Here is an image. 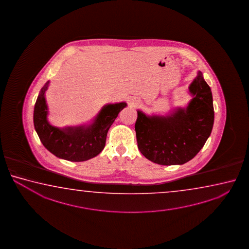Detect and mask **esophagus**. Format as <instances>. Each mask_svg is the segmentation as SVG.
<instances>
[{
    "label": "esophagus",
    "mask_w": 249,
    "mask_h": 249,
    "mask_svg": "<svg viewBox=\"0 0 249 249\" xmlns=\"http://www.w3.org/2000/svg\"><path fill=\"white\" fill-rule=\"evenodd\" d=\"M135 105H137V104H135Z\"/></svg>",
    "instance_id": "34e87169"
}]
</instances>
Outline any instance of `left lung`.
I'll list each match as a JSON object with an SVG mask.
<instances>
[{
	"label": "left lung",
	"mask_w": 249,
	"mask_h": 249,
	"mask_svg": "<svg viewBox=\"0 0 249 249\" xmlns=\"http://www.w3.org/2000/svg\"><path fill=\"white\" fill-rule=\"evenodd\" d=\"M189 90L194 98L186 109H178L166 117H147L138 111V147L149 160L163 165L185 164L197 155L211 134L214 120L213 96L201 72Z\"/></svg>",
	"instance_id": "obj_1"
}]
</instances>
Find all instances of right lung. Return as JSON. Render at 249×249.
Listing matches in <instances>:
<instances>
[{"label":"right lung","mask_w":249,"mask_h":249,"mask_svg":"<svg viewBox=\"0 0 249 249\" xmlns=\"http://www.w3.org/2000/svg\"><path fill=\"white\" fill-rule=\"evenodd\" d=\"M49 83L47 82L41 89L34 109L35 129L42 144L55 156L69 161L81 162L98 155L105 148L110 127L126 104L107 105L97 115L95 122L88 126L58 129L47 120L48 108L44 93Z\"/></svg>","instance_id":"right-lung-1"}]
</instances>
